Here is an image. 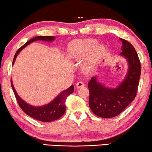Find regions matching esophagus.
<instances>
[{
	"label": "esophagus",
	"instance_id": "1",
	"mask_svg": "<svg viewBox=\"0 0 152 152\" xmlns=\"http://www.w3.org/2000/svg\"><path fill=\"white\" fill-rule=\"evenodd\" d=\"M76 86L77 87V88H82V87L84 86V83L83 82H78L76 84Z\"/></svg>",
	"mask_w": 152,
	"mask_h": 152
}]
</instances>
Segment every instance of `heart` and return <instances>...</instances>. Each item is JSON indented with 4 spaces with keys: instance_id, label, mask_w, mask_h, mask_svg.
<instances>
[{
    "instance_id": "b5f03b06",
    "label": "heart",
    "mask_w": 152,
    "mask_h": 152,
    "mask_svg": "<svg viewBox=\"0 0 152 152\" xmlns=\"http://www.w3.org/2000/svg\"><path fill=\"white\" fill-rule=\"evenodd\" d=\"M97 44L95 39H84L75 41L70 44L68 51L72 59L81 61L89 55L88 60L84 64L86 70H90L94 66L97 59L104 53L105 48L103 45Z\"/></svg>"
}]
</instances>
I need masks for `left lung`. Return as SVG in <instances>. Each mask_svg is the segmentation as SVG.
Segmentation results:
<instances>
[{
	"mask_svg": "<svg viewBox=\"0 0 152 152\" xmlns=\"http://www.w3.org/2000/svg\"><path fill=\"white\" fill-rule=\"evenodd\" d=\"M122 45L120 55L129 64L127 75L115 88H109L97 82L95 77L89 81V107L93 113L101 118H113L126 109L136 96L141 66L139 57L132 43L120 39Z\"/></svg>",
	"mask_w": 152,
	"mask_h": 152,
	"instance_id": "left-lung-1",
	"label": "left lung"
}]
</instances>
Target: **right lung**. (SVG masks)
Segmentation results:
<instances>
[{"label": "right lung", "mask_w": 152, "mask_h": 152, "mask_svg": "<svg viewBox=\"0 0 152 152\" xmlns=\"http://www.w3.org/2000/svg\"><path fill=\"white\" fill-rule=\"evenodd\" d=\"M55 39L54 37L49 36H38L37 37L31 39L25 43V44L20 48L16 52L15 55L14 57L13 64L15 61V59L17 57L18 54L22 50L23 48L26 47L27 45L30 44V43L35 41H52ZM11 85L13 89L14 95H15L16 100H17L18 105L20 107L23 111L26 113L27 115H28L30 117H32L34 119L41 122H51L59 119L65 113L66 107V100L67 97L73 93L74 86H70L69 88L66 90L62 91L60 94L56 97L51 102H50L48 104H45L42 107H33L28 104L26 102L23 100L20 97L18 96L17 93L14 88L11 80Z\"/></svg>", "instance_id": "add662e5"}]
</instances>
